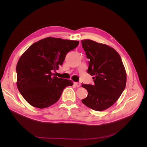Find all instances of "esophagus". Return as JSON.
Returning a JSON list of instances; mask_svg holds the SVG:
<instances>
[{
    "mask_svg": "<svg viewBox=\"0 0 147 147\" xmlns=\"http://www.w3.org/2000/svg\"><path fill=\"white\" fill-rule=\"evenodd\" d=\"M74 84H75V85L76 86L77 88L80 87V86H81L80 83H78V82H75V83H74Z\"/></svg>",
    "mask_w": 147,
    "mask_h": 147,
    "instance_id": "1",
    "label": "esophagus"
}]
</instances>
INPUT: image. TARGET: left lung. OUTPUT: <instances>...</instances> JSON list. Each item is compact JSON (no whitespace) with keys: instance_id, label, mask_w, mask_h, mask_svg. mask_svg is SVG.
Instances as JSON below:
<instances>
[{"instance_id":"left-lung-1","label":"left lung","mask_w":147,"mask_h":147,"mask_svg":"<svg viewBox=\"0 0 147 147\" xmlns=\"http://www.w3.org/2000/svg\"><path fill=\"white\" fill-rule=\"evenodd\" d=\"M82 47L90 59L88 73L94 76V84H84L88 96L82 101L96 111L110 108L119 99L126 87V72L118 53L105 44L90 39L82 40Z\"/></svg>"}]
</instances>
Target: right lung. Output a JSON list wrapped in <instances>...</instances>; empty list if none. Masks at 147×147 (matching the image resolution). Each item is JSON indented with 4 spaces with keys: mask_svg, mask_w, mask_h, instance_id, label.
I'll use <instances>...</instances> for the list:
<instances>
[{
    "mask_svg": "<svg viewBox=\"0 0 147 147\" xmlns=\"http://www.w3.org/2000/svg\"><path fill=\"white\" fill-rule=\"evenodd\" d=\"M79 41L47 37L30 45L16 65V86L24 99L34 107L44 109L55 104L72 80L57 77L58 70L69 51Z\"/></svg>",
    "mask_w": 147,
    "mask_h": 147,
    "instance_id": "obj_1",
    "label": "right lung"
}]
</instances>
